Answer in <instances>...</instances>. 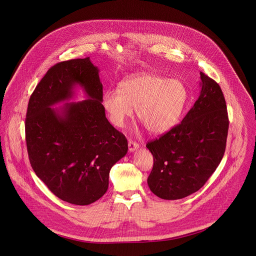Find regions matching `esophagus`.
Here are the masks:
<instances>
[{
    "instance_id": "obj_1",
    "label": "esophagus",
    "mask_w": 256,
    "mask_h": 256,
    "mask_svg": "<svg viewBox=\"0 0 256 256\" xmlns=\"http://www.w3.org/2000/svg\"><path fill=\"white\" fill-rule=\"evenodd\" d=\"M139 148V144L137 142H135L134 140H128V150L130 152H134L135 150H137Z\"/></svg>"
}]
</instances>
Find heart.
I'll return each instance as SVG.
<instances>
[{
	"label": "heart",
	"instance_id": "b5f03b06",
	"mask_svg": "<svg viewBox=\"0 0 256 256\" xmlns=\"http://www.w3.org/2000/svg\"><path fill=\"white\" fill-rule=\"evenodd\" d=\"M188 90L182 82L152 74L126 78L119 90H108L102 104L110 121L121 128L136 108L137 118L152 134H164L174 128L182 115Z\"/></svg>",
	"mask_w": 256,
	"mask_h": 256
}]
</instances>
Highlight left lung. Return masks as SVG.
Wrapping results in <instances>:
<instances>
[{"label": "left lung", "mask_w": 256, "mask_h": 256, "mask_svg": "<svg viewBox=\"0 0 256 256\" xmlns=\"http://www.w3.org/2000/svg\"><path fill=\"white\" fill-rule=\"evenodd\" d=\"M200 92L182 121L146 146L154 156L150 191L180 200L200 190L224 156L228 132L226 100L219 84L200 72Z\"/></svg>", "instance_id": "8db88e82"}]
</instances>
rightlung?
Here are the masks:
<instances>
[{"label":"right lung","instance_id":"add662e5","mask_svg":"<svg viewBox=\"0 0 256 256\" xmlns=\"http://www.w3.org/2000/svg\"><path fill=\"white\" fill-rule=\"evenodd\" d=\"M76 84L88 97L68 100ZM98 70L89 58L50 67L30 98L26 142L30 165L50 191L62 200L88 206L106 194L112 166L128 152V140L106 119Z\"/></svg>","mask_w":256,"mask_h":256}]
</instances>
